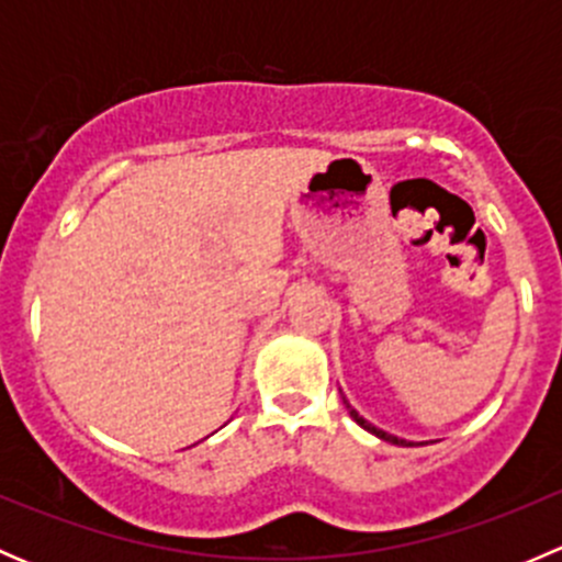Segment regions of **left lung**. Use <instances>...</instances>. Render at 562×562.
I'll list each match as a JSON object with an SVG mask.
<instances>
[{
	"instance_id": "8db88e82",
	"label": "left lung",
	"mask_w": 562,
	"mask_h": 562,
	"mask_svg": "<svg viewBox=\"0 0 562 562\" xmlns=\"http://www.w3.org/2000/svg\"><path fill=\"white\" fill-rule=\"evenodd\" d=\"M339 394H342V391H339ZM342 402H345V407H348V413H350V418H353L356 424H359L361 429H367V432H372L375 435V438H381V440H386V443H394V446H411L407 443V440H402V438H394V435H389V432H383V429H378V427H372L370 422H367V418H361L359 413H356V407H350V402L345 400L342 396Z\"/></svg>"
}]
</instances>
